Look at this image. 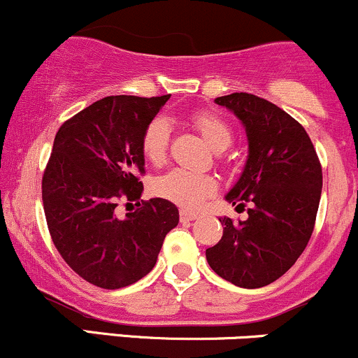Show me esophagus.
<instances>
[{
    "label": "esophagus",
    "instance_id": "1",
    "mask_svg": "<svg viewBox=\"0 0 358 358\" xmlns=\"http://www.w3.org/2000/svg\"><path fill=\"white\" fill-rule=\"evenodd\" d=\"M196 219H199V215H196V213H192V212H187V210L180 212V220H182V222H192V220H196Z\"/></svg>",
    "mask_w": 358,
    "mask_h": 358
}]
</instances>
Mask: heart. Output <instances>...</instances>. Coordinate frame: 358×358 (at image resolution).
Segmentation results:
<instances>
[{
    "mask_svg": "<svg viewBox=\"0 0 358 358\" xmlns=\"http://www.w3.org/2000/svg\"><path fill=\"white\" fill-rule=\"evenodd\" d=\"M192 124L202 134L205 141L215 151H224L231 146L232 131L227 122L212 113H199L192 116ZM170 122L165 117H155L148 122L141 136V151L146 162L159 165L165 162L170 146ZM217 190V182L212 175L195 171L175 170L166 171L153 182V192L168 202L178 205L185 210H199L205 200Z\"/></svg>",
    "mask_w": 358,
    "mask_h": 358,
    "instance_id": "1",
    "label": "heart"
}]
</instances>
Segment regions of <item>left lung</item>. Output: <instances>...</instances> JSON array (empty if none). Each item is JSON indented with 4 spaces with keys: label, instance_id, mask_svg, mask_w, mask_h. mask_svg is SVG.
<instances>
[{
    "label": "left lung",
    "instance_id": "1",
    "mask_svg": "<svg viewBox=\"0 0 358 358\" xmlns=\"http://www.w3.org/2000/svg\"><path fill=\"white\" fill-rule=\"evenodd\" d=\"M215 104L236 114L249 145L225 200L250 208L245 220L220 217L222 239L205 256L225 281L254 289L281 278L305 250L322 196V165L305 127L273 102L236 92Z\"/></svg>",
    "mask_w": 358,
    "mask_h": 358
}]
</instances>
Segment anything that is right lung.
Returning <instances> with one entry per match:
<instances>
[{"label": "right lung", "mask_w": 358, "mask_h": 358, "mask_svg": "<svg viewBox=\"0 0 358 358\" xmlns=\"http://www.w3.org/2000/svg\"><path fill=\"white\" fill-rule=\"evenodd\" d=\"M170 96H109L65 121L42 180L52 241L64 261L104 289H119L155 268L178 208L151 199L116 215L121 199L139 200L145 173L141 136Z\"/></svg>", "instance_id": "add662e5"}]
</instances>
